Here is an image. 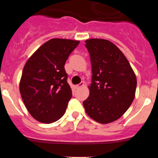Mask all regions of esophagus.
<instances>
[{"instance_id":"obj_1","label":"esophagus","mask_w":158,"mask_h":158,"mask_svg":"<svg viewBox=\"0 0 158 158\" xmlns=\"http://www.w3.org/2000/svg\"><path fill=\"white\" fill-rule=\"evenodd\" d=\"M84 85H85V83H84L83 81L81 82V83L79 84V85H76V89H79V88L82 87V86H84Z\"/></svg>"}]
</instances>
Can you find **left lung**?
<instances>
[{"label":"left lung","mask_w":158,"mask_h":158,"mask_svg":"<svg viewBox=\"0 0 158 158\" xmlns=\"http://www.w3.org/2000/svg\"><path fill=\"white\" fill-rule=\"evenodd\" d=\"M85 47L93 76L84 107L96 122H114L127 111L135 99L136 76L125 55L111 42L90 39L85 41Z\"/></svg>","instance_id":"left-lung-1"}]
</instances>
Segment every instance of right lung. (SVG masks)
<instances>
[{"label": "right lung", "mask_w": 158, "mask_h": 158, "mask_svg": "<svg viewBox=\"0 0 158 158\" xmlns=\"http://www.w3.org/2000/svg\"><path fill=\"white\" fill-rule=\"evenodd\" d=\"M80 42L52 39L29 58L23 67L19 92L31 116L51 123L65 114L72 97L65 63Z\"/></svg>", "instance_id": "obj_1"}]
</instances>
